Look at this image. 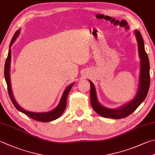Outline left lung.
Segmentation results:
<instances>
[{"label": "left lung", "instance_id": "obj_1", "mask_svg": "<svg viewBox=\"0 0 155 155\" xmlns=\"http://www.w3.org/2000/svg\"><path fill=\"white\" fill-rule=\"evenodd\" d=\"M136 37L138 41V52L140 59V75L138 92L132 101L117 109H108L98 103L96 96L94 85L91 81L90 83V102L92 107L98 115L107 118L121 119L132 114L144 101L150 87V64L148 55L144 49V40L138 30L135 31Z\"/></svg>", "mask_w": 155, "mask_h": 155}]
</instances>
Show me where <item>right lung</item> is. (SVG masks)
<instances>
[{
    "mask_svg": "<svg viewBox=\"0 0 155 155\" xmlns=\"http://www.w3.org/2000/svg\"><path fill=\"white\" fill-rule=\"evenodd\" d=\"M19 31H20V30H17L15 33L13 38L11 41L9 48L11 47V45H13V42H15V40H16L17 37L18 36ZM11 58V51L10 48L9 51H8L7 58L5 61V78L6 82H7L8 95H9V97L11 98V101H12V103L15 106V107L17 110H19L20 112L24 113L25 115H26L28 117H30V118L34 119V120H36L38 121L48 122V121H53V120H54V119H57V118H59V117L62 115L63 113L64 112V110H65V109L66 105H67V98H68V96L70 92V90H71L73 85H74V84H71V85H69V86L67 87V88L65 90V91H64L62 96H61V101L59 102V104H58V106L55 108L54 109L51 110V111L46 112V113H34V112L28 111V110L23 109V108L20 107L18 104V103L16 102V101L15 100V98L13 97L12 90H11V80H10Z\"/></svg>",
    "mask_w": 155,
    "mask_h": 155,
    "instance_id": "right-lung-1",
    "label": "right lung"
}]
</instances>
